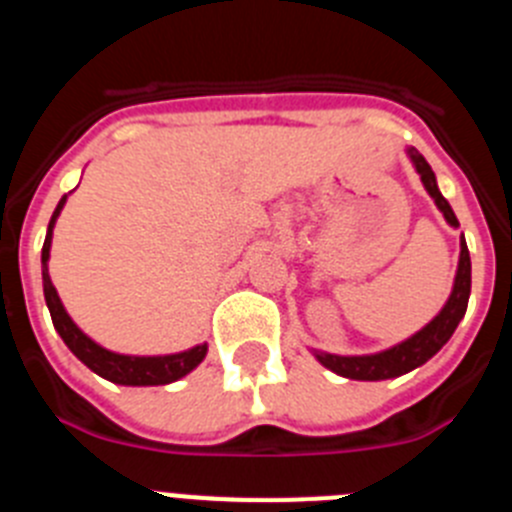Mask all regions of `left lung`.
I'll return each mask as SVG.
<instances>
[{
  "label": "left lung",
  "instance_id": "obj_1",
  "mask_svg": "<svg viewBox=\"0 0 512 512\" xmlns=\"http://www.w3.org/2000/svg\"><path fill=\"white\" fill-rule=\"evenodd\" d=\"M408 156L413 161L415 171L420 174V182H423L425 192L431 194L433 202H436L438 210L443 212L446 223L451 228H459V220H456L454 210L443 194L438 192L436 174L428 166L423 156H420L415 148H408ZM469 292H472V261H469V248L464 235H461V253H459V269H456L454 289H451L449 300L441 307L436 318L431 323L420 328L415 336H410L408 341L397 343V346L387 348V351H379V354H366V356H336L325 354V351H315V359L330 369V372L341 374L346 379H359V382H379V379H395L400 374L413 372L415 366H423L425 361L436 356L446 341L454 336L456 325L464 318L469 305Z\"/></svg>",
  "mask_w": 512,
  "mask_h": 512
}]
</instances>
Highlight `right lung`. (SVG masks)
Wrapping results in <instances>:
<instances>
[{
    "instance_id": "right-lung-1",
    "label": "right lung",
    "mask_w": 512,
    "mask_h": 512,
    "mask_svg": "<svg viewBox=\"0 0 512 512\" xmlns=\"http://www.w3.org/2000/svg\"><path fill=\"white\" fill-rule=\"evenodd\" d=\"M63 205H66V194L58 202L56 212H53L51 223H48V233H45L43 243V295L45 305L51 310L53 325H56L58 336L63 338V343L71 348V354L87 364L94 374L110 379L115 384H125V387H153V384H169L176 379L187 377L192 369L200 366V361L207 356V343L202 346H194L182 354H166V356H125L115 354V351H107L99 343H94L92 338L69 318V312L63 307L61 297H58L56 287L51 282V274H48V259H51V241H53V225H56L58 215H61Z\"/></svg>"
}]
</instances>
